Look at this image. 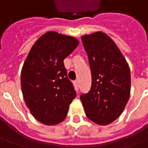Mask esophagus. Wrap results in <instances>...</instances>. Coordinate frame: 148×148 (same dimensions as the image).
Masks as SVG:
<instances>
[{
  "label": "esophagus",
  "instance_id": "obj_1",
  "mask_svg": "<svg viewBox=\"0 0 148 148\" xmlns=\"http://www.w3.org/2000/svg\"><path fill=\"white\" fill-rule=\"evenodd\" d=\"M74 88H75V90L78 92V91H79V83H78V81H75V82H74Z\"/></svg>",
  "mask_w": 148,
  "mask_h": 148
}]
</instances>
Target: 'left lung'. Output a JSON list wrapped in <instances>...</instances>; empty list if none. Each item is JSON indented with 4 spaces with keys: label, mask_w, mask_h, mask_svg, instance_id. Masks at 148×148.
<instances>
[{
    "label": "left lung",
    "mask_w": 148,
    "mask_h": 148,
    "mask_svg": "<svg viewBox=\"0 0 148 148\" xmlns=\"http://www.w3.org/2000/svg\"><path fill=\"white\" fill-rule=\"evenodd\" d=\"M92 73V87L80 100L87 117L106 125L120 116L130 95V70L113 40L102 32L82 36Z\"/></svg>",
    "instance_id": "8db88e82"
}]
</instances>
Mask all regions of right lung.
Listing matches in <instances>:
<instances>
[{
    "mask_svg": "<svg viewBox=\"0 0 148 148\" xmlns=\"http://www.w3.org/2000/svg\"><path fill=\"white\" fill-rule=\"evenodd\" d=\"M79 43L73 37L50 31L36 41L23 63V99L33 117L44 125L62 122L76 97L67 77L64 60Z\"/></svg>",
    "mask_w": 148,
    "mask_h": 148,
    "instance_id": "add662e5",
    "label": "right lung"
}]
</instances>
